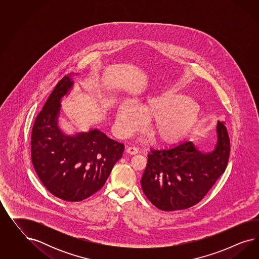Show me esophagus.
<instances>
[{
    "label": "esophagus",
    "mask_w": 259,
    "mask_h": 259,
    "mask_svg": "<svg viewBox=\"0 0 259 259\" xmlns=\"http://www.w3.org/2000/svg\"><path fill=\"white\" fill-rule=\"evenodd\" d=\"M126 152L128 153V154H130V155H136V154H138L139 153V149L137 148V147H128V148H126Z\"/></svg>",
    "instance_id": "esophagus-1"
}]
</instances>
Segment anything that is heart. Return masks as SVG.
Segmentation results:
<instances>
[{
    "mask_svg": "<svg viewBox=\"0 0 259 259\" xmlns=\"http://www.w3.org/2000/svg\"><path fill=\"white\" fill-rule=\"evenodd\" d=\"M199 116L200 106L196 100L167 89L151 95L140 105L129 100L120 102L115 130L121 138L129 137L142 128L147 118L155 141L174 144L192 132Z\"/></svg>",
    "mask_w": 259,
    "mask_h": 259,
    "instance_id": "b5f03b06",
    "label": "heart"
}]
</instances>
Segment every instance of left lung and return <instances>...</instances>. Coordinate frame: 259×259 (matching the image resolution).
Returning <instances> with one entry per match:
<instances>
[{
  "label": "left lung",
  "mask_w": 259,
  "mask_h": 259,
  "mask_svg": "<svg viewBox=\"0 0 259 259\" xmlns=\"http://www.w3.org/2000/svg\"><path fill=\"white\" fill-rule=\"evenodd\" d=\"M217 144L202 153L192 141L151 150L141 178L146 197L162 211L184 210L198 203L224 172L230 140L223 121L217 124Z\"/></svg>",
  "instance_id": "obj_1"
}]
</instances>
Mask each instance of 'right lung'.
<instances>
[{"label":"right lung","mask_w":259,"mask_h":259,"mask_svg":"<svg viewBox=\"0 0 259 259\" xmlns=\"http://www.w3.org/2000/svg\"><path fill=\"white\" fill-rule=\"evenodd\" d=\"M71 76L57 83L35 119L31 158L39 181L53 196L76 202L102 188L124 145L96 128L73 136L60 129L61 100L74 85Z\"/></svg>","instance_id":"obj_1"}]
</instances>
